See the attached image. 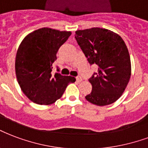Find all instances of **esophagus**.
Instances as JSON below:
<instances>
[{
	"label": "esophagus",
	"mask_w": 148,
	"mask_h": 148,
	"mask_svg": "<svg viewBox=\"0 0 148 148\" xmlns=\"http://www.w3.org/2000/svg\"><path fill=\"white\" fill-rule=\"evenodd\" d=\"M76 80H77V82H81L82 81V77H80V76H78V77H76Z\"/></svg>",
	"instance_id": "obj_1"
}]
</instances>
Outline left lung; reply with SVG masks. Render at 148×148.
<instances>
[{
    "label": "left lung",
    "mask_w": 148,
    "mask_h": 148,
    "mask_svg": "<svg viewBox=\"0 0 148 148\" xmlns=\"http://www.w3.org/2000/svg\"><path fill=\"white\" fill-rule=\"evenodd\" d=\"M75 38L88 63L99 66L88 80L92 89L85 99L100 107L113 103L124 92L131 76V61L125 41L118 34L99 27L77 30Z\"/></svg>",
    "instance_id": "1"
}]
</instances>
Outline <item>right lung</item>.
<instances>
[{
    "label": "right lung",
    "mask_w": 148,
    "mask_h": 148,
    "mask_svg": "<svg viewBox=\"0 0 148 148\" xmlns=\"http://www.w3.org/2000/svg\"><path fill=\"white\" fill-rule=\"evenodd\" d=\"M71 35V31L44 27L27 35L19 45L15 63L16 78L23 93L35 103L52 104L76 81L71 76L52 74L58 50Z\"/></svg>",
    "instance_id": "right-lung-1"
}]
</instances>
